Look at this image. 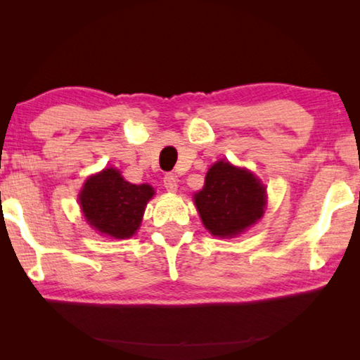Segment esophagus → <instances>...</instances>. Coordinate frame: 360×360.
Masks as SVG:
<instances>
[{
  "instance_id": "esophagus-1",
  "label": "esophagus",
  "mask_w": 360,
  "mask_h": 360,
  "mask_svg": "<svg viewBox=\"0 0 360 360\" xmlns=\"http://www.w3.org/2000/svg\"><path fill=\"white\" fill-rule=\"evenodd\" d=\"M163 186H165L167 191L169 192H174L176 188H178V179H176L174 174H165L163 176Z\"/></svg>"
}]
</instances>
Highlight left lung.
<instances>
[{
  "label": "left lung",
  "mask_w": 360,
  "mask_h": 360,
  "mask_svg": "<svg viewBox=\"0 0 360 360\" xmlns=\"http://www.w3.org/2000/svg\"><path fill=\"white\" fill-rule=\"evenodd\" d=\"M193 200L211 235L231 238L264 216L266 195L252 173L221 160L206 173L205 186Z\"/></svg>",
  "instance_id": "left-lung-1"
}]
</instances>
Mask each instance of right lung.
<instances>
[{"instance_id":"add662e5","label":"right lung","mask_w":360,"mask_h":360,"mask_svg":"<svg viewBox=\"0 0 360 360\" xmlns=\"http://www.w3.org/2000/svg\"><path fill=\"white\" fill-rule=\"evenodd\" d=\"M154 195L148 184H131L114 168L103 169L85 182L79 202L87 222L112 238H130L138 230L146 205Z\"/></svg>"}]
</instances>
